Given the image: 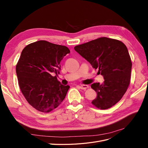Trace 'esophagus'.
Here are the masks:
<instances>
[{
  "mask_svg": "<svg viewBox=\"0 0 148 148\" xmlns=\"http://www.w3.org/2000/svg\"><path fill=\"white\" fill-rule=\"evenodd\" d=\"M79 87H80V88H81L82 89H83V90H84V89H86L89 88V86H88V85H85V84H82Z\"/></svg>",
  "mask_w": 148,
  "mask_h": 148,
  "instance_id": "esophagus-1",
  "label": "esophagus"
}]
</instances>
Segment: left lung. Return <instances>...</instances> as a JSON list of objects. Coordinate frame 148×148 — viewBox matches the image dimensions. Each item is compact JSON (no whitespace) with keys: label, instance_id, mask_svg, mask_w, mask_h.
I'll use <instances>...</instances> for the list:
<instances>
[{"label":"left lung","instance_id":"1","mask_svg":"<svg viewBox=\"0 0 148 148\" xmlns=\"http://www.w3.org/2000/svg\"><path fill=\"white\" fill-rule=\"evenodd\" d=\"M74 49L92 68L99 69L98 73L104 79L102 84H91L97 92L92 104L101 109L114 106L122 99L130 82L132 64L126 46L119 40L103 37Z\"/></svg>","mask_w":148,"mask_h":148}]
</instances>
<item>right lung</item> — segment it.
<instances>
[{
	"instance_id": "1",
	"label": "right lung",
	"mask_w": 148,
	"mask_h": 148,
	"mask_svg": "<svg viewBox=\"0 0 148 148\" xmlns=\"http://www.w3.org/2000/svg\"><path fill=\"white\" fill-rule=\"evenodd\" d=\"M69 53L67 47L46 41L29 44L22 51L16 66V75L22 94L34 109L49 112L65 99L70 86L62 84L57 76L61 60Z\"/></svg>"
}]
</instances>
